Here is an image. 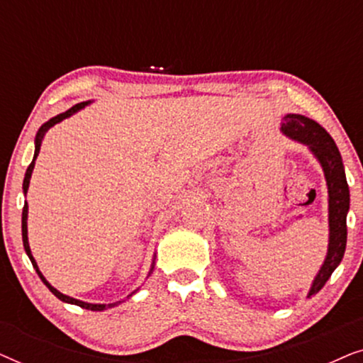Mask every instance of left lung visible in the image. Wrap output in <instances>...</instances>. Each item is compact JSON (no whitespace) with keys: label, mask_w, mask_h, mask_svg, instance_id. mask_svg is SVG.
Masks as SVG:
<instances>
[{"label":"left lung","mask_w":363,"mask_h":363,"mask_svg":"<svg viewBox=\"0 0 363 363\" xmlns=\"http://www.w3.org/2000/svg\"><path fill=\"white\" fill-rule=\"evenodd\" d=\"M282 135L306 145L324 172L329 203V245L320 269L312 281L307 297L319 292L329 281L332 272L340 264L347 245V213L350 208V191L347 185L345 168L334 138L319 123L299 113H287L282 117Z\"/></svg>","instance_id":"1"}]
</instances>
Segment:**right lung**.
I'll use <instances>...</instances> for the list:
<instances>
[{"label": "right lung", "mask_w": 363, "mask_h": 363, "mask_svg": "<svg viewBox=\"0 0 363 363\" xmlns=\"http://www.w3.org/2000/svg\"><path fill=\"white\" fill-rule=\"evenodd\" d=\"M91 104H92V101H87V102H81V104H77V106H74L72 108H69V111L62 112V113H59V116L52 117V118H49L48 122H44L43 125L39 127V130H38V133H36V138H34V157H33V162H31V165L28 167L26 175H24V182H23V193H24V196H26V193H28L29 182H31V175H33L34 165H36V158H38V155H39V150H41L43 138H44V135H46V133H48L49 128L54 127V125H56V123H59V122H62L64 118H69L71 116H74V113H76V112L82 111L84 107L91 106ZM21 228H23V246H24V251H26V255H28V257H29V261L33 262L34 269H36L38 276L41 277V281L44 282V284H46L48 289L51 291L52 294L57 297V299H61L62 302H66V304H74V306H79V307H82V309H89V311H106V309H111V307H116V306H118V304H122V302L125 301V299H123V301H117V302H112V304H92V302H84V301L74 299V297H71V296L62 294L61 291H57L56 287L51 286V282H49V281L46 279V277L43 276V272L39 271V267H38V262H36V259H34V257H33L31 247H29V241H28V203H24V208H23V221H21ZM155 259H157V252H155V255H153V259H152V264H150V271H148L147 277L150 276L152 272H153V267H155ZM138 289H140V287H137L135 291L130 292V294L127 296V299H128V297H132L133 294H135V292H137Z\"/></svg>", "instance_id": "obj_1"}]
</instances>
